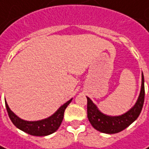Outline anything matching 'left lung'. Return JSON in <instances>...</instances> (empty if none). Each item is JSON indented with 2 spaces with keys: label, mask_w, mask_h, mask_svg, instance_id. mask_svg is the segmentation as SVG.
Returning a JSON list of instances; mask_svg holds the SVG:
<instances>
[{
  "label": "left lung",
  "mask_w": 149,
  "mask_h": 149,
  "mask_svg": "<svg viewBox=\"0 0 149 149\" xmlns=\"http://www.w3.org/2000/svg\"><path fill=\"white\" fill-rule=\"evenodd\" d=\"M144 96V79L143 74H142V87L138 101L129 111L121 116L110 117L103 114L101 112L99 111V109L91 100L87 97V116L89 122L96 130L101 133L109 134L119 133L129 127L139 116L143 106Z\"/></svg>",
  "instance_id": "1"
}]
</instances>
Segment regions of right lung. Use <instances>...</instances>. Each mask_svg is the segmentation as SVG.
<instances>
[{
    "label": "right lung",
    "instance_id": "obj_1",
    "mask_svg": "<svg viewBox=\"0 0 149 149\" xmlns=\"http://www.w3.org/2000/svg\"><path fill=\"white\" fill-rule=\"evenodd\" d=\"M71 100L72 99L69 100L68 102H66L64 105L61 106L52 116L43 120L35 121V122L25 121L19 117H17L14 113L10 109L6 102V110H7L9 117L10 118L11 122L14 123L15 126H16L18 129L34 136H46V135L53 134L59 129V127L62 123L66 107L69 105Z\"/></svg>",
    "mask_w": 149,
    "mask_h": 149
}]
</instances>
